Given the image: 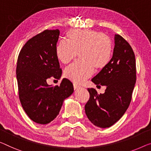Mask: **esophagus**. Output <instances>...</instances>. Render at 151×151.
I'll use <instances>...</instances> for the list:
<instances>
[{
    "instance_id": "obj_1",
    "label": "esophagus",
    "mask_w": 151,
    "mask_h": 151,
    "mask_svg": "<svg viewBox=\"0 0 151 151\" xmlns=\"http://www.w3.org/2000/svg\"><path fill=\"white\" fill-rule=\"evenodd\" d=\"M73 86H74V89L75 90H78L81 88V87L78 86V85L76 84H73Z\"/></svg>"
}]
</instances>
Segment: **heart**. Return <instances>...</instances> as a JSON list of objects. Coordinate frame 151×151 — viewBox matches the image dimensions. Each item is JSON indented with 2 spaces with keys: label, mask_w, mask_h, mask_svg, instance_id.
<instances>
[{
  "label": "heart",
  "mask_w": 151,
  "mask_h": 151,
  "mask_svg": "<svg viewBox=\"0 0 151 151\" xmlns=\"http://www.w3.org/2000/svg\"><path fill=\"white\" fill-rule=\"evenodd\" d=\"M112 43L102 32L89 29H75L67 33V41L56 46L57 58L62 64H68L79 53L81 61L64 69V76L75 83H82L96 70H103L112 57Z\"/></svg>",
  "instance_id": "b5f03b06"
}]
</instances>
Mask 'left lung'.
<instances>
[{
  "instance_id": "1",
  "label": "left lung",
  "mask_w": 151,
  "mask_h": 151,
  "mask_svg": "<svg viewBox=\"0 0 151 151\" xmlns=\"http://www.w3.org/2000/svg\"><path fill=\"white\" fill-rule=\"evenodd\" d=\"M136 81L133 49L121 36L115 35L111 62L91 79L97 86L106 85L105 92L98 94L95 89H87L90 97L85 111L89 120L102 128L117 122L129 107Z\"/></svg>"
}]
</instances>
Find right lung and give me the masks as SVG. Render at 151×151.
<instances>
[{
    "mask_svg": "<svg viewBox=\"0 0 151 151\" xmlns=\"http://www.w3.org/2000/svg\"><path fill=\"white\" fill-rule=\"evenodd\" d=\"M60 30H45L28 40L18 55L16 76L19 98L31 120L47 124L58 114L65 99L74 91L73 85L63 78L60 85L51 86L47 78L59 79L62 70L55 49Z\"/></svg>",
    "mask_w": 151,
    "mask_h": 151,
    "instance_id": "add662e5",
    "label": "right lung"
}]
</instances>
